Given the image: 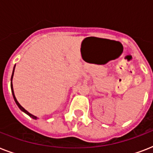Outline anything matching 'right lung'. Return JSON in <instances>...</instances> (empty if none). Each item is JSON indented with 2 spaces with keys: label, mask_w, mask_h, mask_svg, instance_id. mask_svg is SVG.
<instances>
[{
  "label": "right lung",
  "mask_w": 153,
  "mask_h": 153,
  "mask_svg": "<svg viewBox=\"0 0 153 153\" xmlns=\"http://www.w3.org/2000/svg\"><path fill=\"white\" fill-rule=\"evenodd\" d=\"M14 69H15V67H14ZM14 69H13V74H12V78H11V89H12V93H13V98H14V100H15L16 103V105H18V107H19V108H20V109H21V110H22L23 112H25V114H27V115H28V116H29V117H32V118H33V119H36V118H37L36 117V116H34V115H32V114H30V113H28V112H27V110H26V109H25V108H23V107L21 106V105H20V103H19V102H17V100H16V98L15 95H14V91H13V84H12V79H13V73H14Z\"/></svg>",
  "instance_id": "add662e5"
}]
</instances>
